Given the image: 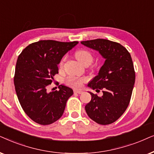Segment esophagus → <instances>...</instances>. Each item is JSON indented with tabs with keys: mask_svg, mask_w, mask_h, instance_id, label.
<instances>
[{
	"mask_svg": "<svg viewBox=\"0 0 154 154\" xmlns=\"http://www.w3.org/2000/svg\"><path fill=\"white\" fill-rule=\"evenodd\" d=\"M74 93L80 94L82 93H83V91H82V90H80V89H75L74 90Z\"/></svg>",
	"mask_w": 154,
	"mask_h": 154,
	"instance_id": "obj_1",
	"label": "esophagus"
}]
</instances>
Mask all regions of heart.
I'll use <instances>...</instances> for the list:
<instances>
[{
  "label": "heart",
  "instance_id": "heart-1",
  "mask_svg": "<svg viewBox=\"0 0 154 154\" xmlns=\"http://www.w3.org/2000/svg\"><path fill=\"white\" fill-rule=\"evenodd\" d=\"M76 58L83 65H90L93 62L94 57L92 53L89 51L86 50V49H81L76 51L75 53ZM66 60V57H63L62 60H60L59 65L60 67H63L64 63ZM86 79L83 77H68L65 79V82L71 87L78 88L82 86L83 83L85 82Z\"/></svg>",
  "mask_w": 154,
  "mask_h": 154
}]
</instances>
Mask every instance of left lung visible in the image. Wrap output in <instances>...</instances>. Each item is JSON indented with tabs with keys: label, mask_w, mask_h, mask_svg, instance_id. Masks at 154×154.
Listing matches in <instances>:
<instances>
[{
	"label": "left lung",
	"mask_w": 154,
	"mask_h": 154,
	"mask_svg": "<svg viewBox=\"0 0 154 154\" xmlns=\"http://www.w3.org/2000/svg\"><path fill=\"white\" fill-rule=\"evenodd\" d=\"M82 44L98 51L105 63L88 87L102 90L103 96L91 92V100L86 112L96 123L106 125L116 122L130 103L135 82V72L130 53L119 43L97 38L82 42Z\"/></svg>",
	"instance_id": "8db88e82"
}]
</instances>
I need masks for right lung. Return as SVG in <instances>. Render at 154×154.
<instances>
[{"mask_svg": "<svg viewBox=\"0 0 154 154\" xmlns=\"http://www.w3.org/2000/svg\"><path fill=\"white\" fill-rule=\"evenodd\" d=\"M78 43L42 40L29 45L18 56L14 76L16 94L24 112L36 123L48 125L63 116L72 89L60 85L59 91L48 93L47 89L58 73L61 59Z\"/></svg>", "mask_w": 154, "mask_h": 154, "instance_id": "obj_1", "label": "right lung"}]
</instances>
